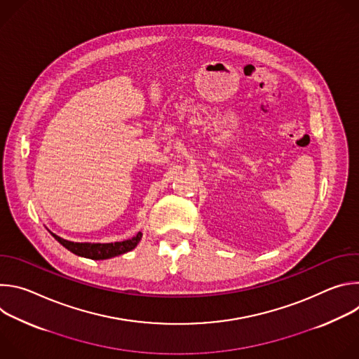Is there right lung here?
Listing matches in <instances>:
<instances>
[{"instance_id":"obj_1","label":"right lung","mask_w":359,"mask_h":359,"mask_svg":"<svg viewBox=\"0 0 359 359\" xmlns=\"http://www.w3.org/2000/svg\"><path fill=\"white\" fill-rule=\"evenodd\" d=\"M48 231L53 234V237L60 244H62L67 250L79 255V257H85V259H90V260H108V259L116 257V255L125 254V252L133 250L142 238V233L139 231L132 238H128V240H123V241H115V243H78V241L65 240V238L57 236L55 233H53L50 230H48Z\"/></svg>"}]
</instances>
